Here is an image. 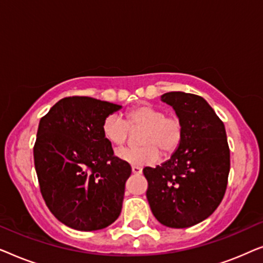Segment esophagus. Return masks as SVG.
Masks as SVG:
<instances>
[{
	"label": "esophagus",
	"mask_w": 263,
	"mask_h": 263,
	"mask_svg": "<svg viewBox=\"0 0 263 263\" xmlns=\"http://www.w3.org/2000/svg\"><path fill=\"white\" fill-rule=\"evenodd\" d=\"M132 171L134 175H141L142 174V168L139 166H132Z\"/></svg>",
	"instance_id": "34e87169"
}]
</instances>
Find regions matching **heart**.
<instances>
[{
    "mask_svg": "<svg viewBox=\"0 0 263 263\" xmlns=\"http://www.w3.org/2000/svg\"><path fill=\"white\" fill-rule=\"evenodd\" d=\"M142 128L139 143L117 151L121 160L132 165H153L159 161L161 153L171 157L177 152L184 138V124L177 114H166L163 107L141 104L125 112V121L117 114L104 118L102 133L104 139L114 147H122L128 141L130 129Z\"/></svg>",
    "mask_w": 263,
    "mask_h": 263,
    "instance_id": "heart-1",
    "label": "heart"
}]
</instances>
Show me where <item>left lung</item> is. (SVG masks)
Returning <instances> with one entry per match:
<instances>
[{
    "label": "left lung",
    "instance_id": "obj_1",
    "mask_svg": "<svg viewBox=\"0 0 263 263\" xmlns=\"http://www.w3.org/2000/svg\"><path fill=\"white\" fill-rule=\"evenodd\" d=\"M161 100L182 118L184 138L170 160L143 168L146 196L160 224L190 228L210 217L225 195L230 172L225 127L202 97L167 92Z\"/></svg>",
    "mask_w": 263,
    "mask_h": 263
}]
</instances>
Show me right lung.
I'll return each instance as SVG.
<instances>
[{"label": "right lung", "mask_w": 263, "mask_h": 263, "mask_svg": "<svg viewBox=\"0 0 263 263\" xmlns=\"http://www.w3.org/2000/svg\"><path fill=\"white\" fill-rule=\"evenodd\" d=\"M121 105L67 97L41 118L33 147L43 199L64 225L96 231L120 217L130 165L104 139V118Z\"/></svg>", "instance_id": "right-lung-1"}]
</instances>
